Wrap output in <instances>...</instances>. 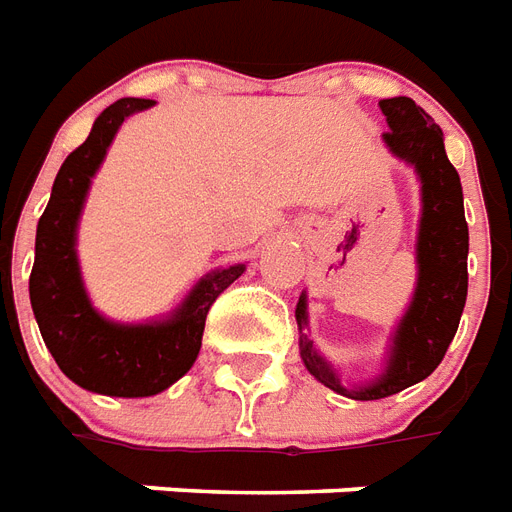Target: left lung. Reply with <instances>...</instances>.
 Instances as JSON below:
<instances>
[{
    "mask_svg": "<svg viewBox=\"0 0 512 512\" xmlns=\"http://www.w3.org/2000/svg\"><path fill=\"white\" fill-rule=\"evenodd\" d=\"M388 132L383 134L388 151L416 167L421 180V221H418V283L413 302L402 315L386 370L367 386L345 388L332 364L318 356L307 340V297L297 302L299 353L307 372L318 383L351 399H383L429 378L443 361L453 334L459 329L461 310L467 302V251L470 232L464 221V194L459 172L445 156L440 126L410 96L380 99Z\"/></svg>",
    "mask_w": 512,
    "mask_h": 512,
    "instance_id": "8db88e82",
    "label": "left lung"
}]
</instances>
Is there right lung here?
<instances>
[{
  "instance_id": "add662e5",
  "label": "right lung",
  "mask_w": 512,
  "mask_h": 512,
  "mask_svg": "<svg viewBox=\"0 0 512 512\" xmlns=\"http://www.w3.org/2000/svg\"><path fill=\"white\" fill-rule=\"evenodd\" d=\"M151 105L126 96L96 118L53 180L34 242L29 297L42 340L72 383L107 397H153L183 378L199 356L210 307L245 272V264L207 272L175 313L151 324H115L91 305L75 251L80 210L118 126Z\"/></svg>"
}]
</instances>
